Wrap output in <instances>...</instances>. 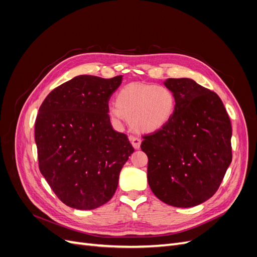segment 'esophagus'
<instances>
[{"label":"esophagus","instance_id":"34e87169","mask_svg":"<svg viewBox=\"0 0 257 257\" xmlns=\"http://www.w3.org/2000/svg\"><path fill=\"white\" fill-rule=\"evenodd\" d=\"M130 141L132 143V146H133L135 149H139V148H141V144H142L141 138L135 137V136H131L130 137Z\"/></svg>","mask_w":257,"mask_h":257}]
</instances>
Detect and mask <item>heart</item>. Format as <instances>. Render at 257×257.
I'll return each mask as SVG.
<instances>
[{
	"mask_svg": "<svg viewBox=\"0 0 257 257\" xmlns=\"http://www.w3.org/2000/svg\"><path fill=\"white\" fill-rule=\"evenodd\" d=\"M174 93L163 85L130 83L116 95V105L109 108L110 118L116 122L127 119L142 133H153L164 127L175 112Z\"/></svg>",
	"mask_w": 257,
	"mask_h": 257,
	"instance_id": "heart-1",
	"label": "heart"
}]
</instances>
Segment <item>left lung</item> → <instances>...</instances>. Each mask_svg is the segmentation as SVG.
Masks as SVG:
<instances>
[{"label": "left lung", "instance_id": "8db88e82", "mask_svg": "<svg viewBox=\"0 0 257 257\" xmlns=\"http://www.w3.org/2000/svg\"><path fill=\"white\" fill-rule=\"evenodd\" d=\"M175 112L144 136L148 183L167 205L190 208L213 196L231 162V124L216 93L190 78H168Z\"/></svg>", "mask_w": 257, "mask_h": 257}]
</instances>
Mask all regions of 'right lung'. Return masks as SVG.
<instances>
[{"label": "right lung", "instance_id": "1", "mask_svg": "<svg viewBox=\"0 0 257 257\" xmlns=\"http://www.w3.org/2000/svg\"><path fill=\"white\" fill-rule=\"evenodd\" d=\"M122 79L76 76L52 90L38 110V166L68 207L91 210L110 200L121 169L134 152L108 115V100Z\"/></svg>", "mask_w": 257, "mask_h": 257}]
</instances>
